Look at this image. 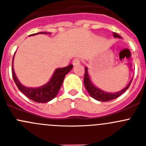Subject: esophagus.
I'll return each mask as SVG.
<instances>
[{
  "mask_svg": "<svg viewBox=\"0 0 146 146\" xmlns=\"http://www.w3.org/2000/svg\"><path fill=\"white\" fill-rule=\"evenodd\" d=\"M80 63V60L78 58H76L73 59V66H77V65H78Z\"/></svg>",
  "mask_w": 146,
  "mask_h": 146,
  "instance_id": "obj_1",
  "label": "esophagus"
}]
</instances>
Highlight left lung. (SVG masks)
<instances>
[{"mask_svg":"<svg viewBox=\"0 0 146 146\" xmlns=\"http://www.w3.org/2000/svg\"><path fill=\"white\" fill-rule=\"evenodd\" d=\"M113 36L114 37H117V38H121L119 35H117V33L115 32H113ZM132 80L133 78L131 79L129 83L128 84L127 86L125 88H123L122 90L119 91V92H115V93H109V92H106L102 91V90H100L99 88H96L95 86H94L93 84L91 82L90 79V76L88 75V68H85V76H84V85H85V88L88 90V92H89L90 95L94 98V99L97 100L98 101H101V102H108V101H111L112 100L116 99L118 97L121 95L128 88H129L130 86Z\"/></svg>","mask_w":146,"mask_h":146,"instance_id":"8db88e82","label":"left lung"}]
</instances>
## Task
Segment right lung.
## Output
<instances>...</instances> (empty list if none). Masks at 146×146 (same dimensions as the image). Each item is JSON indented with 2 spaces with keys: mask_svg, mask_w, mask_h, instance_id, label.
<instances>
[{
  "mask_svg": "<svg viewBox=\"0 0 146 146\" xmlns=\"http://www.w3.org/2000/svg\"><path fill=\"white\" fill-rule=\"evenodd\" d=\"M37 34H47V32H39V33L32 34L29 36L37 35ZM13 59L14 56L13 58V64H12V75L17 88L28 98L32 100V101L39 103L47 102L56 96L64 81L65 76L73 68L72 64L61 68H57L51 77V80L44 85L37 88H26L19 82L15 74L14 69H13Z\"/></svg>",
  "mask_w": 146,
  "mask_h": 146,
  "instance_id": "1",
  "label": "right lung"
}]
</instances>
